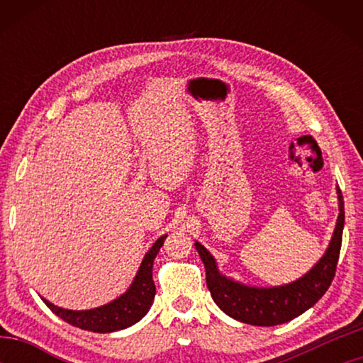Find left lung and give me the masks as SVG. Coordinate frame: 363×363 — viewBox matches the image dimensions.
Returning a JSON list of instances; mask_svg holds the SVG:
<instances>
[{"label": "left lung", "instance_id": "left-lung-1", "mask_svg": "<svg viewBox=\"0 0 363 363\" xmlns=\"http://www.w3.org/2000/svg\"><path fill=\"white\" fill-rule=\"evenodd\" d=\"M336 192L340 214L327 251L309 272L288 285L257 288L227 279L219 272L216 259L210 251L195 242V248L205 264L208 290L220 311L238 322L256 327H274L293 320L323 296L333 281L342 240L344 201L340 187H336Z\"/></svg>", "mask_w": 363, "mask_h": 363}]
</instances>
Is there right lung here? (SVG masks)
Returning <instances> with one entry per match:
<instances>
[{
    "mask_svg": "<svg viewBox=\"0 0 363 363\" xmlns=\"http://www.w3.org/2000/svg\"><path fill=\"white\" fill-rule=\"evenodd\" d=\"M167 237L168 235L160 237L153 243V247L147 251L143 262H140L131 286L120 298L113 299L112 303L89 311H70L54 306L45 298L41 299L57 317L82 330L94 331V333H112V331L131 327L149 312L153 298H155V284L152 279L153 259L157 257L160 248L163 247Z\"/></svg>",
    "mask_w": 363,
    "mask_h": 363,
    "instance_id": "obj_1",
    "label": "right lung"
}]
</instances>
